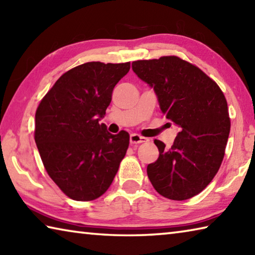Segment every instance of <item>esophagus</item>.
<instances>
[{"instance_id": "34e87169", "label": "esophagus", "mask_w": 255, "mask_h": 255, "mask_svg": "<svg viewBox=\"0 0 255 255\" xmlns=\"http://www.w3.org/2000/svg\"><path fill=\"white\" fill-rule=\"evenodd\" d=\"M148 139L144 136H141L139 134H136V133H132L130 135V142L132 144H137V143H142V142H146Z\"/></svg>"}]
</instances>
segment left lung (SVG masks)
Segmentation results:
<instances>
[{
  "label": "left lung",
  "instance_id": "1",
  "mask_svg": "<svg viewBox=\"0 0 255 255\" xmlns=\"http://www.w3.org/2000/svg\"><path fill=\"white\" fill-rule=\"evenodd\" d=\"M132 69L153 88L166 118L180 128L171 148L154 140L159 158L146 167L151 184L169 199L194 197L224 158L231 130L224 94L198 67L176 56L133 61Z\"/></svg>",
  "mask_w": 255,
  "mask_h": 255
}]
</instances>
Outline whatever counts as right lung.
Listing matches in <instances>:
<instances>
[{"label": "right lung", "mask_w": 255, "mask_h": 255, "mask_svg": "<svg viewBox=\"0 0 255 255\" xmlns=\"http://www.w3.org/2000/svg\"><path fill=\"white\" fill-rule=\"evenodd\" d=\"M130 62H86L65 73L35 112L34 140L48 175L78 202L109 189L128 148L130 135L101 124L115 85Z\"/></svg>", "instance_id": "add662e5"}]
</instances>
